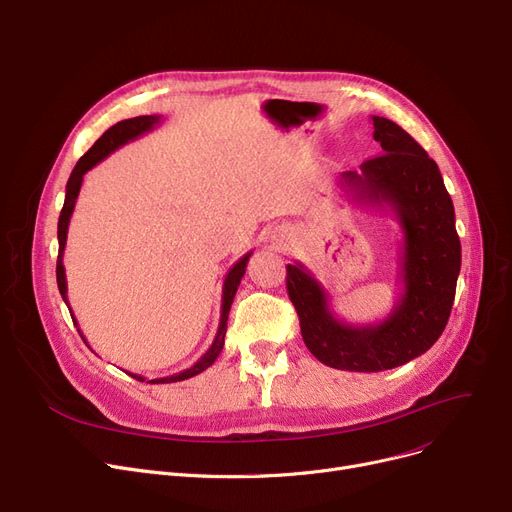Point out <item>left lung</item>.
I'll list each match as a JSON object with an SVG mask.
<instances>
[{"mask_svg":"<svg viewBox=\"0 0 512 512\" xmlns=\"http://www.w3.org/2000/svg\"><path fill=\"white\" fill-rule=\"evenodd\" d=\"M372 124L380 155L359 171H343L339 186L359 206L390 208L401 225L393 310L374 324H349L302 262L287 264V291L306 347L324 366L349 372L393 370L426 353L448 322L461 270L455 206L438 165L395 122L372 115Z\"/></svg>","mask_w":512,"mask_h":512,"instance_id":"obj_1","label":"left lung"}]
</instances>
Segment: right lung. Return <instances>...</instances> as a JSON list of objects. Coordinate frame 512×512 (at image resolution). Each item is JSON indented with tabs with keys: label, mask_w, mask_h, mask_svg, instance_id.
I'll list each match as a JSON object with an SVG mask.
<instances>
[{
	"label": "right lung",
	"mask_w": 512,
	"mask_h": 512,
	"mask_svg": "<svg viewBox=\"0 0 512 512\" xmlns=\"http://www.w3.org/2000/svg\"><path fill=\"white\" fill-rule=\"evenodd\" d=\"M161 115H138V117H132V119H124V122H117L115 126H111L93 146L88 148V153H84L80 157V161L76 163L70 179H68V186H66V200H64V208H62V215H59V221H57V239H59V254H57V268H55V275H57V287H59V293H62L64 302L72 314V308L68 304V283H66V268H64V250H66V239H68V227H70V219H72V213H74V206H76V200H78V194H80V188H82V179L86 175V171L93 169L97 163H101L103 159H107L113 150H117L119 146H124L140 136H144L146 132L155 130L159 124H161ZM252 252L244 254L242 258H239L231 268L229 273L225 277V283H223V297H221V320H219V330H217V337L213 341V345L208 347V351L198 359V362L184 370V372H177L173 376H165V378H155V380H148V382H155V384H169V382H179V380H188L200 372H204L206 368H210L215 364V359L219 357L223 345H225V333H227V318H229V310H231V304H233V297H235V291L239 287V283H242V277L246 275V264L250 260ZM74 324H76V318H72ZM80 333V328H78ZM82 341L86 343L84 335L80 333ZM88 345V343H86ZM90 347V345H88ZM132 378L144 382L146 378L140 376V374H130Z\"/></svg>",
	"instance_id": "right-lung-1"
}]
</instances>
